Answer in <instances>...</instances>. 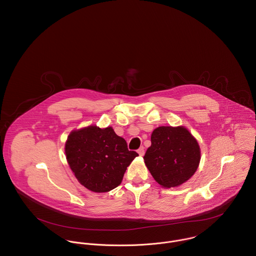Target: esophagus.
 I'll list each match as a JSON object with an SVG mask.
<instances>
[{
	"label": "esophagus",
	"mask_w": 256,
	"mask_h": 256,
	"mask_svg": "<svg viewBox=\"0 0 256 256\" xmlns=\"http://www.w3.org/2000/svg\"><path fill=\"white\" fill-rule=\"evenodd\" d=\"M138 152L140 156H142L144 154V146H140L138 150Z\"/></svg>",
	"instance_id": "34e87169"
}]
</instances>
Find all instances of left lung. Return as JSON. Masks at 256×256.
Returning a JSON list of instances; mask_svg holds the SVG:
<instances>
[{
  "label": "left lung",
  "mask_w": 256,
  "mask_h": 256,
  "mask_svg": "<svg viewBox=\"0 0 256 256\" xmlns=\"http://www.w3.org/2000/svg\"><path fill=\"white\" fill-rule=\"evenodd\" d=\"M152 146L144 160L152 178L164 188H174L196 172L200 150L196 140L184 126H160L152 134Z\"/></svg>",
  "instance_id": "8db88e82"
}]
</instances>
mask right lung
Returning a JSON list of instances; mask_svg holds the SVG:
<instances>
[{
	"instance_id": "obj_1",
	"label": "right lung",
	"mask_w": 256,
	"mask_h": 256,
	"mask_svg": "<svg viewBox=\"0 0 256 256\" xmlns=\"http://www.w3.org/2000/svg\"><path fill=\"white\" fill-rule=\"evenodd\" d=\"M68 166L78 180L94 192H106L118 186L126 168L138 156L112 128L90 126L74 130L66 142Z\"/></svg>"
}]
</instances>
